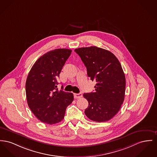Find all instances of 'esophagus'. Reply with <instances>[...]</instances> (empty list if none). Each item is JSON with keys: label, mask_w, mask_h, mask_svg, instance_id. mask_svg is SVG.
Masks as SVG:
<instances>
[{"label": "esophagus", "mask_w": 157, "mask_h": 157, "mask_svg": "<svg viewBox=\"0 0 157 157\" xmlns=\"http://www.w3.org/2000/svg\"><path fill=\"white\" fill-rule=\"evenodd\" d=\"M82 96V94L81 93H78V94H74V98H80Z\"/></svg>", "instance_id": "obj_1"}]
</instances>
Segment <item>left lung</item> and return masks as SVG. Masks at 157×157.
<instances>
[{"mask_svg": "<svg viewBox=\"0 0 157 157\" xmlns=\"http://www.w3.org/2000/svg\"><path fill=\"white\" fill-rule=\"evenodd\" d=\"M86 67L88 76L97 83L94 92L84 93L88 101L85 114L90 120L104 122L120 110L124 99L126 78L117 58L96 46L75 50Z\"/></svg>", "mask_w": 157, "mask_h": 157, "instance_id": "left-lung-1", "label": "left lung"}]
</instances>
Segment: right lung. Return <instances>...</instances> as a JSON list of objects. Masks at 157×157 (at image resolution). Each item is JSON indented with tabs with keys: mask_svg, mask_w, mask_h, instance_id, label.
I'll return each mask as SVG.
<instances>
[{
	"mask_svg": "<svg viewBox=\"0 0 157 157\" xmlns=\"http://www.w3.org/2000/svg\"><path fill=\"white\" fill-rule=\"evenodd\" d=\"M71 52L67 48L50 51L37 60L28 74L25 83L28 107L46 124L63 120L67 107L74 100L72 93L57 88L59 75Z\"/></svg>",
	"mask_w": 157,
	"mask_h": 157,
	"instance_id": "1",
	"label": "right lung"
}]
</instances>
